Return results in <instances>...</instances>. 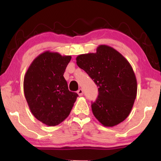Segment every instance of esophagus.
Returning <instances> with one entry per match:
<instances>
[{"instance_id": "34e87169", "label": "esophagus", "mask_w": 161, "mask_h": 161, "mask_svg": "<svg viewBox=\"0 0 161 161\" xmlns=\"http://www.w3.org/2000/svg\"><path fill=\"white\" fill-rule=\"evenodd\" d=\"M77 94H79V96H82L83 95V94H84V92H83V90L81 89H79V90L77 91Z\"/></svg>"}]
</instances>
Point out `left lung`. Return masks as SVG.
Returning <instances> with one entry per match:
<instances>
[{
  "mask_svg": "<svg viewBox=\"0 0 161 161\" xmlns=\"http://www.w3.org/2000/svg\"><path fill=\"white\" fill-rule=\"evenodd\" d=\"M76 60L99 87L97 99L92 103L96 119L107 127L124 121L137 94V81L129 61L106 45H99L95 53L78 55Z\"/></svg>",
  "mask_w": 161,
  "mask_h": 161,
  "instance_id": "obj_1",
  "label": "left lung"
}]
</instances>
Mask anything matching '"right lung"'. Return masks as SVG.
Masks as SVG:
<instances>
[{
	"label": "right lung",
	"instance_id": "right-lung-1",
	"mask_svg": "<svg viewBox=\"0 0 161 161\" xmlns=\"http://www.w3.org/2000/svg\"><path fill=\"white\" fill-rule=\"evenodd\" d=\"M70 55L45 51L35 58L24 77V94L33 116L49 126L67 118L78 94L68 89L64 77Z\"/></svg>",
	"mask_w": 161,
	"mask_h": 161
}]
</instances>
